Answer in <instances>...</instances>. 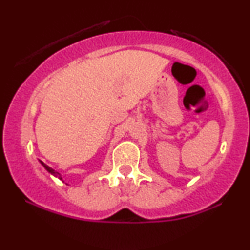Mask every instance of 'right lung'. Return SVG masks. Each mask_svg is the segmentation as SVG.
Instances as JSON below:
<instances>
[{
  "label": "right lung",
  "instance_id": "right-lung-1",
  "mask_svg": "<svg viewBox=\"0 0 250 250\" xmlns=\"http://www.w3.org/2000/svg\"><path fill=\"white\" fill-rule=\"evenodd\" d=\"M40 162H41V160H40ZM41 164H42V165L44 166V168H45V169L47 170V172H49V173H51V174H52V175H54V176H56V177H59V179H60V180H62V177H61V175H60V174H59V173H58V172H56V170H54V169H52V168H51V167H49V166H47V165H45V164H44L43 162H41Z\"/></svg>",
  "mask_w": 250,
  "mask_h": 250
}]
</instances>
